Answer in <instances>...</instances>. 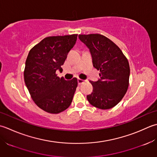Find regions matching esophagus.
Instances as JSON below:
<instances>
[{
  "label": "esophagus",
  "mask_w": 157,
  "mask_h": 157,
  "mask_svg": "<svg viewBox=\"0 0 157 157\" xmlns=\"http://www.w3.org/2000/svg\"><path fill=\"white\" fill-rule=\"evenodd\" d=\"M84 80H82V79H81V78H78V85H81L82 83H83L84 82Z\"/></svg>",
  "instance_id": "1"
}]
</instances>
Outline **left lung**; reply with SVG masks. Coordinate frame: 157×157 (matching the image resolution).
<instances>
[{
    "label": "left lung",
    "instance_id": "obj_1",
    "mask_svg": "<svg viewBox=\"0 0 157 157\" xmlns=\"http://www.w3.org/2000/svg\"><path fill=\"white\" fill-rule=\"evenodd\" d=\"M89 49L94 67L100 78L90 81L93 92L87 96L92 105L101 110L113 108L122 100L129 87L130 68L122 51L109 38L99 34H79Z\"/></svg>",
    "mask_w": 157,
    "mask_h": 157
}]
</instances>
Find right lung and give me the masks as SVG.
<instances>
[{
    "label": "right lung",
    "instance_id": "add662e5",
    "mask_svg": "<svg viewBox=\"0 0 157 157\" xmlns=\"http://www.w3.org/2000/svg\"><path fill=\"white\" fill-rule=\"evenodd\" d=\"M77 34L49 36L36 44L28 53L24 81L34 103L47 113L57 114L72 103L77 87V78L66 81L56 72L75 46Z\"/></svg>",
    "mask_w": 157,
    "mask_h": 157
}]
</instances>
